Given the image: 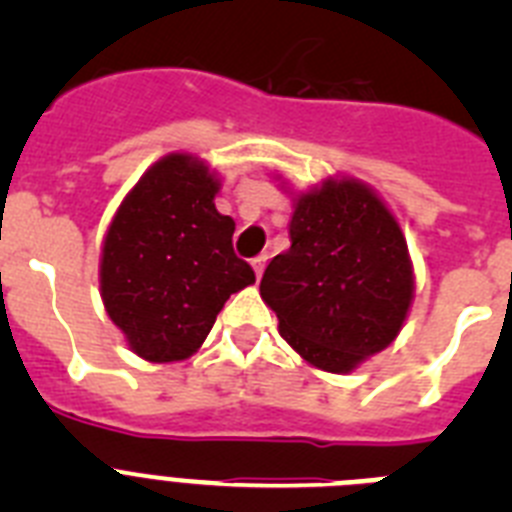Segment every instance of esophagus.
<instances>
[{
	"instance_id": "1",
	"label": "esophagus",
	"mask_w": 512,
	"mask_h": 512,
	"mask_svg": "<svg viewBox=\"0 0 512 512\" xmlns=\"http://www.w3.org/2000/svg\"><path fill=\"white\" fill-rule=\"evenodd\" d=\"M266 259H269V256H266V253H259V256H256V259L251 261V264H253V271H256V277H261V274H264Z\"/></svg>"
}]
</instances>
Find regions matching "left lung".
Segmentation results:
<instances>
[{"label":"left lung","mask_w":512,"mask_h":512,"mask_svg":"<svg viewBox=\"0 0 512 512\" xmlns=\"http://www.w3.org/2000/svg\"><path fill=\"white\" fill-rule=\"evenodd\" d=\"M289 238L261 279L284 341L333 374L390 346L408 318L413 266L377 194L356 179H330L297 200Z\"/></svg>","instance_id":"1"}]
</instances>
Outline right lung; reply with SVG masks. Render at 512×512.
<instances>
[{"mask_svg":"<svg viewBox=\"0 0 512 512\" xmlns=\"http://www.w3.org/2000/svg\"><path fill=\"white\" fill-rule=\"evenodd\" d=\"M202 161L171 153L143 174L117 210L102 248L107 315L146 361H182L202 346L217 312L256 282L233 251V217Z\"/></svg>","mask_w":512,"mask_h":512,"instance_id":"add662e5","label":"right lung"}]
</instances>
